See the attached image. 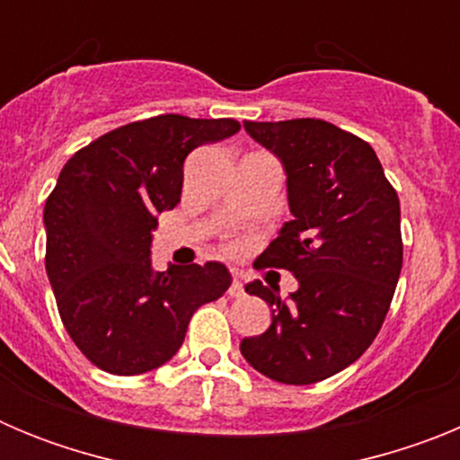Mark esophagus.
<instances>
[{
    "mask_svg": "<svg viewBox=\"0 0 460 460\" xmlns=\"http://www.w3.org/2000/svg\"><path fill=\"white\" fill-rule=\"evenodd\" d=\"M227 295H230V296H242L243 295V283H242V279H239V276H234L233 286L227 288Z\"/></svg>",
    "mask_w": 460,
    "mask_h": 460,
    "instance_id": "34e87169",
    "label": "esophagus"
}]
</instances>
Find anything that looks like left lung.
Listing matches in <instances>:
<instances>
[{
	"mask_svg": "<svg viewBox=\"0 0 460 460\" xmlns=\"http://www.w3.org/2000/svg\"><path fill=\"white\" fill-rule=\"evenodd\" d=\"M286 170L292 221L260 255L295 274L296 288L246 286L271 306L265 334L239 350L283 385H313L350 367L380 332L396 290L403 243L401 205L368 142L323 119L243 121Z\"/></svg>",
	"mask_w": 460,
	"mask_h": 460,
	"instance_id": "left-lung-1",
	"label": "left lung"
}]
</instances>
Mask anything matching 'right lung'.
Wrapping results in <instances>:
<instances>
[{
    "instance_id": "1",
    "label": "right lung",
    "mask_w": 460,
    "mask_h": 460,
    "mask_svg": "<svg viewBox=\"0 0 460 460\" xmlns=\"http://www.w3.org/2000/svg\"><path fill=\"white\" fill-rule=\"evenodd\" d=\"M234 119L158 115L105 133L68 158L46 200V271L73 343L101 371L140 376L170 361L193 313L230 288L221 262L154 271L158 214L177 207L195 147Z\"/></svg>"
}]
</instances>
